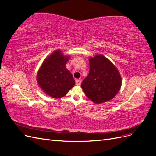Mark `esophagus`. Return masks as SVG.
<instances>
[{"instance_id":"34e87169","label":"esophagus","mask_w":156,"mask_h":156,"mask_svg":"<svg viewBox=\"0 0 156 156\" xmlns=\"http://www.w3.org/2000/svg\"><path fill=\"white\" fill-rule=\"evenodd\" d=\"M81 80H79V79H76V81H75V84H77V85H80V84H81Z\"/></svg>"}]
</instances>
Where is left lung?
<instances>
[{"mask_svg":"<svg viewBox=\"0 0 156 156\" xmlns=\"http://www.w3.org/2000/svg\"><path fill=\"white\" fill-rule=\"evenodd\" d=\"M89 64V73L81 84L86 96L96 104L111 100L122 86L119 71L109 59L101 54L90 57Z\"/></svg>","mask_w":156,"mask_h":156,"instance_id":"1","label":"left lung"}]
</instances>
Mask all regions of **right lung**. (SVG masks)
Returning <instances> with one entry per match:
<instances>
[{"mask_svg": "<svg viewBox=\"0 0 156 156\" xmlns=\"http://www.w3.org/2000/svg\"><path fill=\"white\" fill-rule=\"evenodd\" d=\"M70 55H64L60 49L45 58L37 73V82L46 95L61 98L75 86L72 73L66 67Z\"/></svg>", "mask_w": 156, "mask_h": 156, "instance_id": "right-lung-1", "label": "right lung"}]
</instances>
